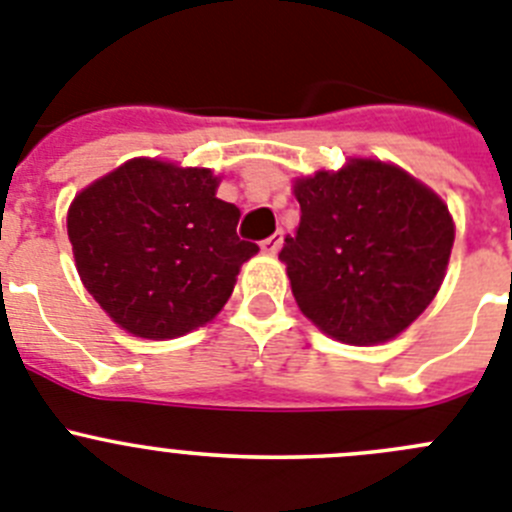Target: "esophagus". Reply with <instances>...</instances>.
<instances>
[{
	"label": "esophagus",
	"instance_id": "1",
	"mask_svg": "<svg viewBox=\"0 0 512 512\" xmlns=\"http://www.w3.org/2000/svg\"><path fill=\"white\" fill-rule=\"evenodd\" d=\"M283 247V234H273V237H267L260 242V250L265 252V255H278V250Z\"/></svg>",
	"mask_w": 512,
	"mask_h": 512
}]
</instances>
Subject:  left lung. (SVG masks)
I'll return each instance as SVG.
<instances>
[{"label": "left lung", "mask_w": 512, "mask_h": 512, "mask_svg": "<svg viewBox=\"0 0 512 512\" xmlns=\"http://www.w3.org/2000/svg\"><path fill=\"white\" fill-rule=\"evenodd\" d=\"M301 224L285 237L298 308L344 344L388 342L434 301L454 245L449 209L405 170L354 160L296 181Z\"/></svg>", "instance_id": "1"}]
</instances>
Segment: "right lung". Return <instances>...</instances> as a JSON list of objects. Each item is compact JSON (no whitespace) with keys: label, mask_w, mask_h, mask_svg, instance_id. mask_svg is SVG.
Returning <instances> with one entry per match:
<instances>
[{"label":"right lung","mask_w":512,"mask_h":512,"mask_svg":"<svg viewBox=\"0 0 512 512\" xmlns=\"http://www.w3.org/2000/svg\"><path fill=\"white\" fill-rule=\"evenodd\" d=\"M206 168L137 158L78 193L68 239L86 290L122 329L173 339L232 296L260 247L237 237L239 209Z\"/></svg>","instance_id":"1"}]
</instances>
